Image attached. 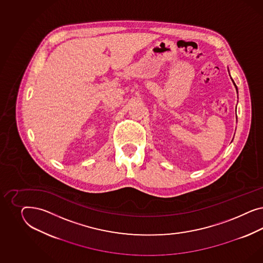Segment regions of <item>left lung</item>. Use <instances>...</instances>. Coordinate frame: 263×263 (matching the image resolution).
Listing matches in <instances>:
<instances>
[{
    "label": "left lung",
    "mask_w": 263,
    "mask_h": 263,
    "mask_svg": "<svg viewBox=\"0 0 263 263\" xmlns=\"http://www.w3.org/2000/svg\"><path fill=\"white\" fill-rule=\"evenodd\" d=\"M232 82H233V80H232ZM233 84H234V82H233ZM234 86H235V88H236V85L234 84ZM236 89H237V88H236Z\"/></svg>",
    "instance_id": "obj_1"
}]
</instances>
